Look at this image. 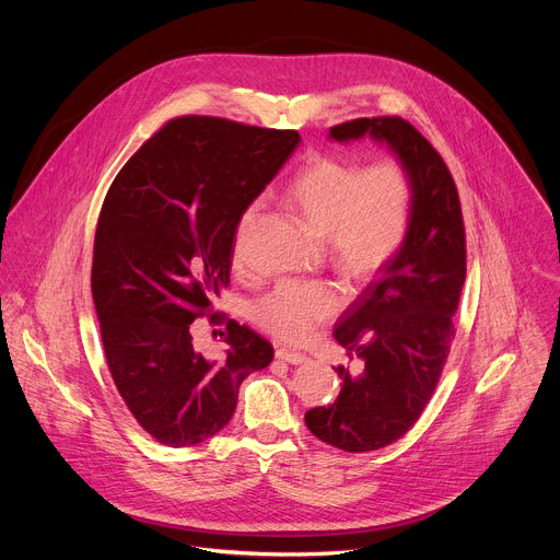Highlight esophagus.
<instances>
[{"label": "esophagus", "mask_w": 560, "mask_h": 560, "mask_svg": "<svg viewBox=\"0 0 560 560\" xmlns=\"http://www.w3.org/2000/svg\"><path fill=\"white\" fill-rule=\"evenodd\" d=\"M277 359H281L285 363H292V365H301V363L307 361V357L303 352H294V350H288V348H279Z\"/></svg>", "instance_id": "1"}]
</instances>
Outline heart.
<instances>
[{
	"label": "heart",
	"mask_w": 560,
	"mask_h": 560,
	"mask_svg": "<svg viewBox=\"0 0 560 560\" xmlns=\"http://www.w3.org/2000/svg\"><path fill=\"white\" fill-rule=\"evenodd\" d=\"M290 203L324 236L332 266L348 279L368 281L404 248L415 186L401 159L381 156L361 166L337 156H316L290 184ZM259 201L238 217L234 264H242V238L259 214ZM341 307V292L330 281L288 279L255 301L259 328L288 343H305Z\"/></svg>",
	"instance_id": "1"
}]
</instances>
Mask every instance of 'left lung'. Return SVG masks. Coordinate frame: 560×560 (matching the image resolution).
Here are the masks:
<instances>
[{
  "instance_id": "8db88e82",
  "label": "left lung",
  "mask_w": 560,
  "mask_h": 560,
  "mask_svg": "<svg viewBox=\"0 0 560 560\" xmlns=\"http://www.w3.org/2000/svg\"><path fill=\"white\" fill-rule=\"evenodd\" d=\"M372 139L406 164L412 223L404 248L339 316L335 339L357 370L341 376L337 401L305 412L307 430L346 452L381 450L421 417L454 339L465 283V225L456 184L434 145L401 117L354 119L330 128L337 141Z\"/></svg>"
}]
</instances>
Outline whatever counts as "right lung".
Wrapping results in <instances>:
<instances>
[{
	"mask_svg": "<svg viewBox=\"0 0 560 560\" xmlns=\"http://www.w3.org/2000/svg\"><path fill=\"white\" fill-rule=\"evenodd\" d=\"M299 141L296 130L186 115L156 130L108 188L91 275L104 354L126 408L168 447L223 430L238 385L275 357L255 330L223 318L225 359H206L190 324L230 283L238 217Z\"/></svg>",
	"mask_w": 560,
	"mask_h": 560,
	"instance_id": "right-lung-1",
	"label": "right lung"
}]
</instances>
